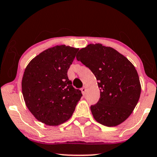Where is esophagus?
Instances as JSON below:
<instances>
[{
	"label": "esophagus",
	"instance_id": "34e87169",
	"mask_svg": "<svg viewBox=\"0 0 157 157\" xmlns=\"http://www.w3.org/2000/svg\"><path fill=\"white\" fill-rule=\"evenodd\" d=\"M81 91H82V94L85 95V92H86V88H85V87H82V88H81Z\"/></svg>",
	"mask_w": 157,
	"mask_h": 157
}]
</instances>
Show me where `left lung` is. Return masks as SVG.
<instances>
[{
  "instance_id": "left-lung-1",
  "label": "left lung",
  "mask_w": 157,
  "mask_h": 157,
  "mask_svg": "<svg viewBox=\"0 0 157 157\" xmlns=\"http://www.w3.org/2000/svg\"><path fill=\"white\" fill-rule=\"evenodd\" d=\"M77 60L90 69L98 80L100 98L90 106L96 121L117 126L132 114L139 100L141 86L133 64L113 48L89 44L77 54Z\"/></svg>"
}]
</instances>
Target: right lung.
Instances as JSON below:
<instances>
[{"instance_id": "right-lung-1", "label": "right lung", "mask_w": 157, "mask_h": 157, "mask_svg": "<svg viewBox=\"0 0 157 157\" xmlns=\"http://www.w3.org/2000/svg\"><path fill=\"white\" fill-rule=\"evenodd\" d=\"M78 50L56 45L39 53L26 67L21 80L25 104L47 125L57 126L69 120L82 96L67 76Z\"/></svg>"}]
</instances>
